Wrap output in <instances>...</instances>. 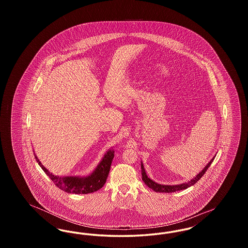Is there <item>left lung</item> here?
<instances>
[{
	"label": "left lung",
	"mask_w": 248,
	"mask_h": 248,
	"mask_svg": "<svg viewBox=\"0 0 248 248\" xmlns=\"http://www.w3.org/2000/svg\"><path fill=\"white\" fill-rule=\"evenodd\" d=\"M215 158H213L212 160L207 164V165L202 170V172L199 173L197 176L195 177H193L192 179H190L189 181H188L187 183H183V184H179V185H161V184H158L156 182L153 181L151 178H149L146 172H145V169H144V166L143 164L141 163V175H142V180L144 181V183L152 189H154V191L156 192H175L177 190H182V189H187L190 186L194 185L197 181H199L201 177H202L204 175V173L206 172V170L208 169V167L212 164L213 160Z\"/></svg>",
	"instance_id": "left-lung-1"
}]
</instances>
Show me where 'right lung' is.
Here are the masks:
<instances>
[{
	"label": "right lung",
	"mask_w": 248,
	"mask_h": 248,
	"mask_svg": "<svg viewBox=\"0 0 248 248\" xmlns=\"http://www.w3.org/2000/svg\"><path fill=\"white\" fill-rule=\"evenodd\" d=\"M113 157L114 152L108 151L104 155L102 161L97 165L94 172L88 177H61L54 176L52 173H50L47 169L41 164V162L37 159V156L35 155L36 161L38 162L39 165L42 167V169L46 172V174L50 177V179L58 188L66 192L75 194H87L101 189L103 185L106 183L107 177L108 176Z\"/></svg>",
	"instance_id": "add662e5"
}]
</instances>
